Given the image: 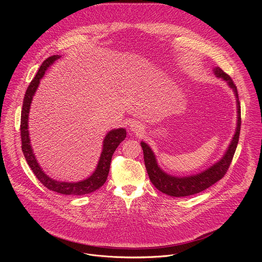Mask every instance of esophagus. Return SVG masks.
<instances>
[{
	"label": "esophagus",
	"mask_w": 262,
	"mask_h": 262,
	"mask_svg": "<svg viewBox=\"0 0 262 262\" xmlns=\"http://www.w3.org/2000/svg\"><path fill=\"white\" fill-rule=\"evenodd\" d=\"M129 129H130L132 132H134V133H136V134L140 135V134H142V133H143L144 127H143V125H142L140 122L134 121V122H132V123H130V125H129Z\"/></svg>",
	"instance_id": "obj_1"
}]
</instances>
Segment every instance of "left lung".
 <instances>
[{"label": "left lung", "instance_id": "left-lung-1", "mask_svg": "<svg viewBox=\"0 0 262 262\" xmlns=\"http://www.w3.org/2000/svg\"><path fill=\"white\" fill-rule=\"evenodd\" d=\"M214 76L219 79L225 81L229 88L232 89L234 96L236 98V112H237V121H236V128L233 135V138L227 148V150L224 154V156L213 165L201 171L200 173L188 175V176H174L165 172L158 164L157 157L152 149L150 148L147 143L141 142V146L143 149L144 155V162L145 167L148 173L149 178L156 188L161 191L162 193L169 195L171 197H186L198 194L213 183L219 181L226 174L231 161L233 159L235 149L238 143L239 133H241V104L238 100V94L236 86L234 85L231 78L224 72L220 67H214L212 69Z\"/></svg>", "mask_w": 262, "mask_h": 262}]
</instances>
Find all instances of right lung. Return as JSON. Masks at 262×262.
Masks as SVG:
<instances>
[{
  "label": "right lung",
  "mask_w": 262,
  "mask_h": 262,
  "mask_svg": "<svg viewBox=\"0 0 262 262\" xmlns=\"http://www.w3.org/2000/svg\"><path fill=\"white\" fill-rule=\"evenodd\" d=\"M61 56L54 55L48 58L41 64L38 72L35 76V78L30 83L23 102V110H21V117H20V137H21V149L26 161L30 168L32 169L35 176L38 178V180L51 191L57 192L62 195H74V196H81L85 194H90L96 190H98L100 186L103 185L105 182L108 171L110 165L112 161V157L115 152L116 148L119 144L126 138V130L122 127L112 129L110 130L102 142V150L97 163V166L94 172L86 179L77 182H66V181H59L52 177H50L40 167L39 163L37 162L36 157L34 155L33 148L31 146V140L29 135V113L30 107L32 103L33 96L40 84V80L43 78L46 71L48 68L53 65Z\"/></svg>",
  "instance_id": "right-lung-1"
}]
</instances>
